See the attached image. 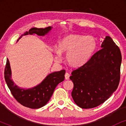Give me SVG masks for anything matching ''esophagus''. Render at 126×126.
Segmentation results:
<instances>
[{"label":"esophagus","instance_id":"obj_1","mask_svg":"<svg viewBox=\"0 0 126 126\" xmlns=\"http://www.w3.org/2000/svg\"><path fill=\"white\" fill-rule=\"evenodd\" d=\"M69 77H70V75L68 73H66L65 74V77L66 80H69Z\"/></svg>","mask_w":126,"mask_h":126}]
</instances>
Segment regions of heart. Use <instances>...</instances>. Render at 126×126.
<instances>
[{
    "label": "heart",
    "instance_id": "b5f03b06",
    "mask_svg": "<svg viewBox=\"0 0 126 126\" xmlns=\"http://www.w3.org/2000/svg\"><path fill=\"white\" fill-rule=\"evenodd\" d=\"M96 47V42L91 36L69 35L63 38L58 44L56 59L61 61V53H65L70 66L80 67L87 63Z\"/></svg>",
    "mask_w": 126,
    "mask_h": 126
}]
</instances>
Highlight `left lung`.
<instances>
[{
  "instance_id": "left-lung-1",
  "label": "left lung",
  "mask_w": 126,
  "mask_h": 126,
  "mask_svg": "<svg viewBox=\"0 0 126 126\" xmlns=\"http://www.w3.org/2000/svg\"><path fill=\"white\" fill-rule=\"evenodd\" d=\"M85 64L73 70L72 96L79 107L92 108L105 102L116 90L120 78L122 54L109 36Z\"/></svg>"
}]
</instances>
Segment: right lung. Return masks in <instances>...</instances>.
<instances>
[{
    "mask_svg": "<svg viewBox=\"0 0 126 126\" xmlns=\"http://www.w3.org/2000/svg\"><path fill=\"white\" fill-rule=\"evenodd\" d=\"M51 27L45 29L33 27L23 35H45L51 30ZM20 38H19L18 41ZM65 70L55 72L49 74L45 80L36 87L31 89H20L15 85L11 80V72L8 59L7 60L4 69V79L12 94L16 100L22 106L32 109H37L47 104L52 96L57 85L65 79Z\"/></svg>",
    "mask_w": 126,
    "mask_h": 126,
    "instance_id": "obj_1",
    "label": "right lung"
}]
</instances>
